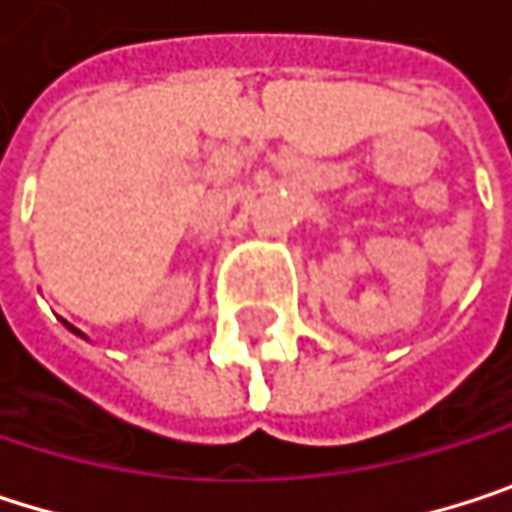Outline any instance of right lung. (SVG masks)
Instances as JSON below:
<instances>
[{"label":"right lung","mask_w":512,"mask_h":512,"mask_svg":"<svg viewBox=\"0 0 512 512\" xmlns=\"http://www.w3.org/2000/svg\"><path fill=\"white\" fill-rule=\"evenodd\" d=\"M65 327H68V330H74V327H71V324H65ZM74 333H80V330H74Z\"/></svg>","instance_id":"add662e5"}]
</instances>
